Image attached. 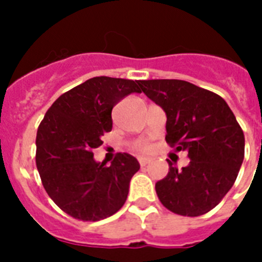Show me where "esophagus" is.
<instances>
[{
    "label": "esophagus",
    "mask_w": 262,
    "mask_h": 262,
    "mask_svg": "<svg viewBox=\"0 0 262 262\" xmlns=\"http://www.w3.org/2000/svg\"><path fill=\"white\" fill-rule=\"evenodd\" d=\"M138 162H140V165H141V166H145V165H148L149 162H151V160L150 158L141 157V158H138Z\"/></svg>",
    "instance_id": "esophagus-1"
}]
</instances>
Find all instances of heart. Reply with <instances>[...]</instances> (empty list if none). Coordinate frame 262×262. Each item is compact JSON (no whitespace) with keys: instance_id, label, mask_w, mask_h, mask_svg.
<instances>
[{"instance_id":"obj_1","label":"heart","mask_w":262,"mask_h":262,"mask_svg":"<svg viewBox=\"0 0 262 262\" xmlns=\"http://www.w3.org/2000/svg\"><path fill=\"white\" fill-rule=\"evenodd\" d=\"M135 148L140 151H146L149 149V144L148 142H144V141H140L135 145Z\"/></svg>"}]
</instances>
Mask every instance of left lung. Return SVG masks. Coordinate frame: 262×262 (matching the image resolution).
<instances>
[{"mask_svg":"<svg viewBox=\"0 0 262 262\" xmlns=\"http://www.w3.org/2000/svg\"><path fill=\"white\" fill-rule=\"evenodd\" d=\"M141 90L166 113L165 140L190 160L181 170L169 161L156 182L162 205L176 214L197 217L229 192L244 161L245 137L223 97L182 80H145Z\"/></svg>","mask_w":262,"mask_h":262,"instance_id":"1","label":"left lung"}]
</instances>
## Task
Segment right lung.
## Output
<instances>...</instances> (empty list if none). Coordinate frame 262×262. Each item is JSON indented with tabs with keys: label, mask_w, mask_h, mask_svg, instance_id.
<instances>
[{
	"label": "right lung",
	"mask_w": 262,
	"mask_h": 262,
	"mask_svg": "<svg viewBox=\"0 0 262 262\" xmlns=\"http://www.w3.org/2000/svg\"><path fill=\"white\" fill-rule=\"evenodd\" d=\"M140 81L93 77L61 94L37 130L36 165L46 193L73 219L98 221L122 208L132 177L140 169L133 156L118 153L109 166L93 158L101 137L112 130V109L127 94L141 93Z\"/></svg>",
	"instance_id": "1"
}]
</instances>
